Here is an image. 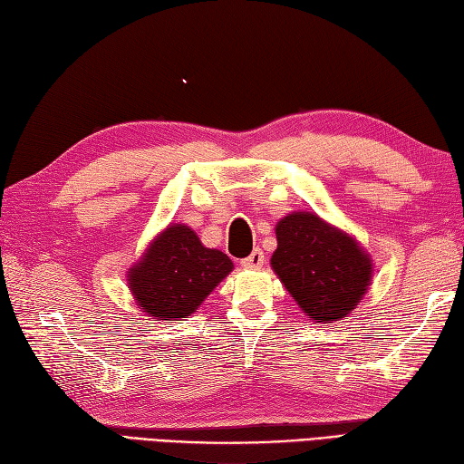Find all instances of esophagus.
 Here are the masks:
<instances>
[{"mask_svg":"<svg viewBox=\"0 0 464 464\" xmlns=\"http://www.w3.org/2000/svg\"><path fill=\"white\" fill-rule=\"evenodd\" d=\"M262 264H264V252L260 248H256V250L250 254L248 258L242 260V266L244 268H254V270H256V268H262Z\"/></svg>","mask_w":464,"mask_h":464,"instance_id":"esophagus-1","label":"esophagus"}]
</instances>
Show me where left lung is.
I'll return each mask as SVG.
<instances>
[{
  "label": "left lung",
  "mask_w": 464,
  "mask_h": 464,
  "mask_svg": "<svg viewBox=\"0 0 464 464\" xmlns=\"http://www.w3.org/2000/svg\"><path fill=\"white\" fill-rule=\"evenodd\" d=\"M270 264L314 323L330 324L358 306L372 280V260L353 236L314 212H292L276 224Z\"/></svg>",
  "instance_id": "left-lung-1"
}]
</instances>
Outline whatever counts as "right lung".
<instances>
[{"label": "right lung", "instance_id": "right-lung-1", "mask_svg": "<svg viewBox=\"0 0 464 464\" xmlns=\"http://www.w3.org/2000/svg\"><path fill=\"white\" fill-rule=\"evenodd\" d=\"M232 268V260L220 250L206 248L192 228L169 224L128 270V288L148 316L186 318Z\"/></svg>", "mask_w": 464, "mask_h": 464}]
</instances>
